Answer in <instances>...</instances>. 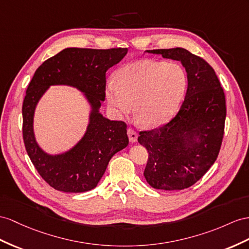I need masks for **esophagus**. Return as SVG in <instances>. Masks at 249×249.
<instances>
[{
    "label": "esophagus",
    "instance_id": "1",
    "mask_svg": "<svg viewBox=\"0 0 249 249\" xmlns=\"http://www.w3.org/2000/svg\"><path fill=\"white\" fill-rule=\"evenodd\" d=\"M127 135H128L130 143L137 142V140H138V133H137L135 130H133L132 128H128V129H127Z\"/></svg>",
    "mask_w": 249,
    "mask_h": 249
}]
</instances>
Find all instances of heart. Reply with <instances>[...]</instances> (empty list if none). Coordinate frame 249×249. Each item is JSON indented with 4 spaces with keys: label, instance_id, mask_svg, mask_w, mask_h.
<instances>
[{
    "label": "heart",
    "instance_id": "heart-1",
    "mask_svg": "<svg viewBox=\"0 0 249 249\" xmlns=\"http://www.w3.org/2000/svg\"><path fill=\"white\" fill-rule=\"evenodd\" d=\"M187 88V75L177 63L142 60L128 64L117 72V81L106 84V99L120 117L132 112L146 126L161 125L177 110Z\"/></svg>",
    "mask_w": 249,
    "mask_h": 249
}]
</instances>
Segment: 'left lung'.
<instances>
[{
    "instance_id": "8db88e82",
    "label": "left lung",
    "mask_w": 249,
    "mask_h": 249,
    "mask_svg": "<svg viewBox=\"0 0 249 249\" xmlns=\"http://www.w3.org/2000/svg\"><path fill=\"white\" fill-rule=\"evenodd\" d=\"M147 53L180 61L187 72L188 86L179 111L167 123L140 131L138 141L148 151L144 177L156 189L188 188L218 158L226 118L224 90L213 68L187 49Z\"/></svg>"
}]
</instances>
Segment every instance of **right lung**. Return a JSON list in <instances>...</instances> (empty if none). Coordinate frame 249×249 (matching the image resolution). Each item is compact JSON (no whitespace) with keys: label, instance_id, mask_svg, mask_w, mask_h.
Returning a JSON list of instances; mask_svg holds the SVG:
<instances>
[{"label":"right lung","instance_id":"right-lung-1","mask_svg":"<svg viewBox=\"0 0 249 249\" xmlns=\"http://www.w3.org/2000/svg\"><path fill=\"white\" fill-rule=\"evenodd\" d=\"M127 48H65L36 70L23 102L25 148L37 173L50 186L64 193H85L98 185L110 159L128 145L123 121L100 113L105 100L106 71L126 55ZM53 85H67L84 92L92 106L86 135L61 155H48L36 143L33 116L37 102Z\"/></svg>","mask_w":249,"mask_h":249}]
</instances>
